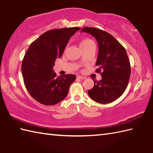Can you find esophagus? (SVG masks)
<instances>
[{
	"mask_svg": "<svg viewBox=\"0 0 153 153\" xmlns=\"http://www.w3.org/2000/svg\"><path fill=\"white\" fill-rule=\"evenodd\" d=\"M77 78L80 79H85L86 78L85 77H84V76H77Z\"/></svg>",
	"mask_w": 153,
	"mask_h": 153,
	"instance_id": "34e87169",
	"label": "esophagus"
}]
</instances>
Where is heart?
<instances>
[{
	"mask_svg": "<svg viewBox=\"0 0 153 153\" xmlns=\"http://www.w3.org/2000/svg\"><path fill=\"white\" fill-rule=\"evenodd\" d=\"M91 43H93V41L89 39H84L80 43V47L83 46V45H86L87 44H89Z\"/></svg>",
	"mask_w": 153,
	"mask_h": 153,
	"instance_id": "1",
	"label": "heart"
}]
</instances>
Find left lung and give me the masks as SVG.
Masks as SVG:
<instances>
[{"label":"left lung","mask_w":153,"mask_h":153,"mask_svg":"<svg viewBox=\"0 0 153 153\" xmlns=\"http://www.w3.org/2000/svg\"><path fill=\"white\" fill-rule=\"evenodd\" d=\"M82 32L95 37L99 45L96 72L101 73L102 79L97 81L88 95L100 104L114 101L124 93L131 74V66L126 51L107 32L95 27H83Z\"/></svg>","instance_id":"8db88e82"}]
</instances>
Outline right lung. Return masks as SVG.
<instances>
[{
  "label": "right lung",
  "mask_w": 153,
  "mask_h": 153,
  "mask_svg": "<svg viewBox=\"0 0 153 153\" xmlns=\"http://www.w3.org/2000/svg\"><path fill=\"white\" fill-rule=\"evenodd\" d=\"M79 27L54 29L45 32L32 43L22 63L25 86L30 95L45 105H54L66 98L76 76L56 77L54 62L62 55L70 37Z\"/></svg>",
  "instance_id": "1"
}]
</instances>
